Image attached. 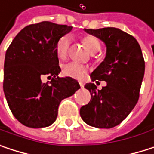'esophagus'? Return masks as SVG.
<instances>
[{"label": "esophagus", "instance_id": "34e87169", "mask_svg": "<svg viewBox=\"0 0 154 154\" xmlns=\"http://www.w3.org/2000/svg\"><path fill=\"white\" fill-rule=\"evenodd\" d=\"M79 85H80V86H81V87H84V83H83V82H81V81H80V82H79Z\"/></svg>", "mask_w": 154, "mask_h": 154}]
</instances>
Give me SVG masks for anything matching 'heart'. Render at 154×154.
<instances>
[{
    "instance_id": "heart-1",
    "label": "heart",
    "mask_w": 154,
    "mask_h": 154,
    "mask_svg": "<svg viewBox=\"0 0 154 154\" xmlns=\"http://www.w3.org/2000/svg\"><path fill=\"white\" fill-rule=\"evenodd\" d=\"M83 43L87 50L94 53L100 49V43L98 39L93 35H87L83 38ZM69 46V38L68 36H61L56 44V53L60 59L66 58ZM62 73L66 77L76 79H82L86 74V68L77 62H69L63 66Z\"/></svg>"
}]
</instances>
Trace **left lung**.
Here are the masks:
<instances>
[{
    "label": "left lung",
    "mask_w": 154,
    "mask_h": 154,
    "mask_svg": "<svg viewBox=\"0 0 154 154\" xmlns=\"http://www.w3.org/2000/svg\"><path fill=\"white\" fill-rule=\"evenodd\" d=\"M106 46V56L91 73L92 81H105L98 90L93 83L89 90L91 100L80 109L82 119L89 126L111 128L120 124L135 108L144 75V60L138 42L128 33L116 28L85 29Z\"/></svg>",
    "instance_id": "obj_1"
}]
</instances>
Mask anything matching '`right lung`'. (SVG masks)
Returning a JSON list of instances; mask_svg holds the SVG:
<instances>
[{
  "mask_svg": "<svg viewBox=\"0 0 154 154\" xmlns=\"http://www.w3.org/2000/svg\"><path fill=\"white\" fill-rule=\"evenodd\" d=\"M72 26L44 21L24 27L5 54L3 91L12 114L23 125L40 128L57 118L60 102L80 88L77 80L60 77L57 41ZM48 75L51 82H42Z\"/></svg>",
  "mask_w": 154,
  "mask_h": 154,
  "instance_id": "1",
  "label": "right lung"
}]
</instances>
